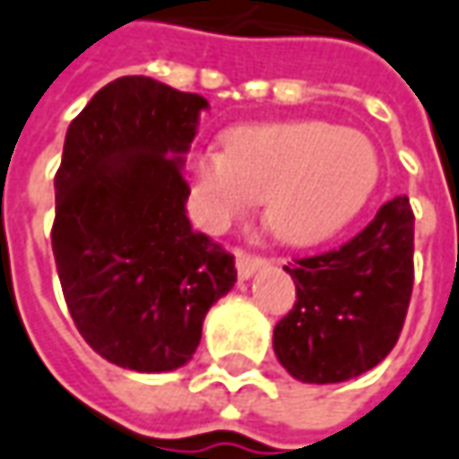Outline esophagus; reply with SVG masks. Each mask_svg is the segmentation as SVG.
Instances as JSON below:
<instances>
[{"label": "esophagus", "instance_id": "34e87169", "mask_svg": "<svg viewBox=\"0 0 459 459\" xmlns=\"http://www.w3.org/2000/svg\"><path fill=\"white\" fill-rule=\"evenodd\" d=\"M266 266V259H261V256H254V254H246V251H238L236 254V272H238V277L248 279L254 277L259 269Z\"/></svg>", "mask_w": 459, "mask_h": 459}]
</instances>
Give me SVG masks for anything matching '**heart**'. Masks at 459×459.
<instances>
[{
	"mask_svg": "<svg viewBox=\"0 0 459 459\" xmlns=\"http://www.w3.org/2000/svg\"><path fill=\"white\" fill-rule=\"evenodd\" d=\"M378 172L371 139L327 121L238 126L226 134V152L203 150L190 162L205 229L223 230L266 203V226L290 246L320 244L345 229Z\"/></svg>",
	"mask_w": 459,
	"mask_h": 459,
	"instance_id": "b5f03b06",
	"label": "heart"
}]
</instances>
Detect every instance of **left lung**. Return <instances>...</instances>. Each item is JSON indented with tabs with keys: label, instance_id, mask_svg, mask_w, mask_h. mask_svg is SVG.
I'll return each mask as SVG.
<instances>
[{
	"label": "left lung",
	"instance_id": "8db88e82",
	"mask_svg": "<svg viewBox=\"0 0 459 459\" xmlns=\"http://www.w3.org/2000/svg\"><path fill=\"white\" fill-rule=\"evenodd\" d=\"M297 302L274 327V353L305 384H340L371 371L396 345L414 284V213L388 200L335 251L284 266Z\"/></svg>",
	"mask_w": 459,
	"mask_h": 459
}]
</instances>
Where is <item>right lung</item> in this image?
<instances>
[{"label":"right lung","instance_id":"1","mask_svg":"<svg viewBox=\"0 0 459 459\" xmlns=\"http://www.w3.org/2000/svg\"><path fill=\"white\" fill-rule=\"evenodd\" d=\"M208 101L147 75L103 86L71 121L56 175L53 254L88 345L121 368L185 366L236 284L233 256L187 218L185 154Z\"/></svg>","mask_w":459,"mask_h":459}]
</instances>
